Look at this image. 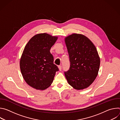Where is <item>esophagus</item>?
Here are the masks:
<instances>
[{
    "label": "esophagus",
    "mask_w": 120,
    "mask_h": 120,
    "mask_svg": "<svg viewBox=\"0 0 120 120\" xmlns=\"http://www.w3.org/2000/svg\"><path fill=\"white\" fill-rule=\"evenodd\" d=\"M58 68H59V70L60 71H61L62 70V65H58Z\"/></svg>",
    "instance_id": "esophagus-1"
}]
</instances>
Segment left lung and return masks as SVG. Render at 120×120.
I'll return each mask as SVG.
<instances>
[{"label": "left lung", "mask_w": 120, "mask_h": 120, "mask_svg": "<svg viewBox=\"0 0 120 120\" xmlns=\"http://www.w3.org/2000/svg\"><path fill=\"white\" fill-rule=\"evenodd\" d=\"M69 56V70L64 72L65 78L76 90L89 87L97 77L100 58L96 48L86 36L73 34L65 38Z\"/></svg>", "instance_id": "8db88e82"}]
</instances>
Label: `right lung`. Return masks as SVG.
<instances>
[{"label":"right lung","instance_id":"right-lung-1","mask_svg":"<svg viewBox=\"0 0 120 120\" xmlns=\"http://www.w3.org/2000/svg\"><path fill=\"white\" fill-rule=\"evenodd\" d=\"M57 38L47 33L38 34L29 40L24 48L20 60V70L25 82L34 89L47 88L59 70L50 52Z\"/></svg>","mask_w":120,"mask_h":120}]
</instances>
